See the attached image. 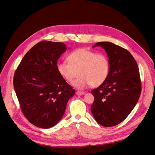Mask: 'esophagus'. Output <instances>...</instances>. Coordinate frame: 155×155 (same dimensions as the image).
<instances>
[{
	"label": "esophagus",
	"instance_id": "34e87169",
	"mask_svg": "<svg viewBox=\"0 0 155 155\" xmlns=\"http://www.w3.org/2000/svg\"><path fill=\"white\" fill-rule=\"evenodd\" d=\"M77 94L78 95V96H82V95L84 94V93L83 91H77Z\"/></svg>",
	"mask_w": 155,
	"mask_h": 155
}]
</instances>
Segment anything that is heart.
<instances>
[{
	"label": "heart",
	"instance_id": "obj_1",
	"mask_svg": "<svg viewBox=\"0 0 155 155\" xmlns=\"http://www.w3.org/2000/svg\"><path fill=\"white\" fill-rule=\"evenodd\" d=\"M68 61L58 62L57 72L64 79L72 83L78 69L79 78L74 81L73 86L84 89L92 85L98 87L107 80L109 73V62L104 54H96L86 48L77 49L68 56Z\"/></svg>",
	"mask_w": 155,
	"mask_h": 155
}]
</instances>
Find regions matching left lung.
Segmentation results:
<instances>
[{
  "label": "left lung",
  "instance_id": "left-lung-1",
  "mask_svg": "<svg viewBox=\"0 0 155 155\" xmlns=\"http://www.w3.org/2000/svg\"><path fill=\"white\" fill-rule=\"evenodd\" d=\"M109 62V73L103 84L91 91L94 101L91 110L94 119L104 127H113L126 118L140 95L139 67L129 52L110 42H99Z\"/></svg>",
  "mask_w": 155,
  "mask_h": 155
}]
</instances>
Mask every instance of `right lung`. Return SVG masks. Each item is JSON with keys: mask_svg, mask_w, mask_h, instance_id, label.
Returning <instances> with one entry per match:
<instances>
[{"mask_svg": "<svg viewBox=\"0 0 155 155\" xmlns=\"http://www.w3.org/2000/svg\"><path fill=\"white\" fill-rule=\"evenodd\" d=\"M66 50L63 42L41 41L27 52L15 71L13 84L21 110L37 127L57 124L75 93L57 69Z\"/></svg>", "mask_w": 155, "mask_h": 155, "instance_id": "1", "label": "right lung"}]
</instances>
